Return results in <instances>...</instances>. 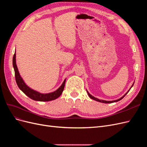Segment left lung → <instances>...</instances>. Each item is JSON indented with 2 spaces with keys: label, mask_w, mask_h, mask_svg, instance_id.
<instances>
[{
  "label": "left lung",
  "mask_w": 147,
  "mask_h": 147,
  "mask_svg": "<svg viewBox=\"0 0 147 147\" xmlns=\"http://www.w3.org/2000/svg\"><path fill=\"white\" fill-rule=\"evenodd\" d=\"M133 84L132 85V86L131 87V88L132 87V86H133ZM131 88L129 89V90H131ZM129 90L125 94H124L123 97H121V98L120 99H118V100H112V101H107V100H100V99H97V98H96L95 97H94V96H92V95H91L90 93H89L88 92V91H87V92H88V96H89V97H90L91 99H93V100H96V101H98V102H102V103H106V104H109V103H113V102H118V101H119V100H121L123 97L125 96L126 94H127V93L129 91Z\"/></svg>",
  "instance_id": "obj_1"
}]
</instances>
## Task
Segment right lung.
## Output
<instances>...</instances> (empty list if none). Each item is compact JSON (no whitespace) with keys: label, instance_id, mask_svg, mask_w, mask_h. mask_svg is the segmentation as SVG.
<instances>
[{"label":"right lung","instance_id":"right-lung-1","mask_svg":"<svg viewBox=\"0 0 147 147\" xmlns=\"http://www.w3.org/2000/svg\"><path fill=\"white\" fill-rule=\"evenodd\" d=\"M13 65L15 70V80H16V82L17 83L18 86L19 87L20 90L23 91L26 96L30 97V99H32L34 100H37V101L46 102V101H50V100H55L61 95L62 92H63L64 89L65 79L64 80L63 84H62V85L57 89L56 91L53 92L48 93V94H42V93H40L36 91H34L32 90L31 88H30L29 87H28L24 82L23 78L21 77L18 69L17 65L16 64V53H15L14 55H13Z\"/></svg>","mask_w":147,"mask_h":147}]
</instances>
